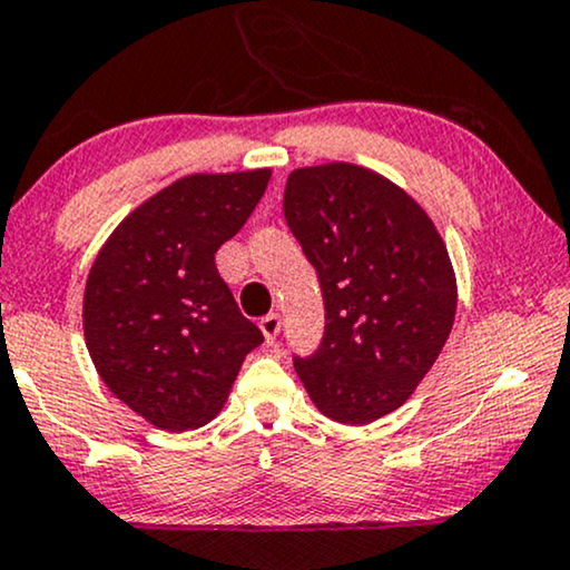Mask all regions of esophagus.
I'll use <instances>...</instances> for the list:
<instances>
[{"label":"esophagus","mask_w":570,"mask_h":570,"mask_svg":"<svg viewBox=\"0 0 570 570\" xmlns=\"http://www.w3.org/2000/svg\"><path fill=\"white\" fill-rule=\"evenodd\" d=\"M279 325H283V322H279L277 314H266V317H262V322H258V327H262V333H264L266 343H274V341H277V335H279Z\"/></svg>","instance_id":"1"}]
</instances>
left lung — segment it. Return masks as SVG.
Listing matches in <instances>:
<instances>
[{
  "instance_id": "left-lung-1",
  "label": "left lung",
  "mask_w": 570,
  "mask_h": 570,
  "mask_svg": "<svg viewBox=\"0 0 570 570\" xmlns=\"http://www.w3.org/2000/svg\"><path fill=\"white\" fill-rule=\"evenodd\" d=\"M283 210L325 298L320 348L293 364L322 414L367 425L412 396L452 333L446 245L402 187L354 164L291 171Z\"/></svg>"
}]
</instances>
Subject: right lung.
Returning <instances> with one entry per match:
<instances>
[{
    "label": "right lung",
    "mask_w": 570,
    "mask_h": 570,
    "mask_svg": "<svg viewBox=\"0 0 570 570\" xmlns=\"http://www.w3.org/2000/svg\"><path fill=\"white\" fill-rule=\"evenodd\" d=\"M269 168L189 174L118 224L83 291V338L102 383L164 431L214 420L262 330L216 269L269 185Z\"/></svg>",
    "instance_id": "1"
}]
</instances>
